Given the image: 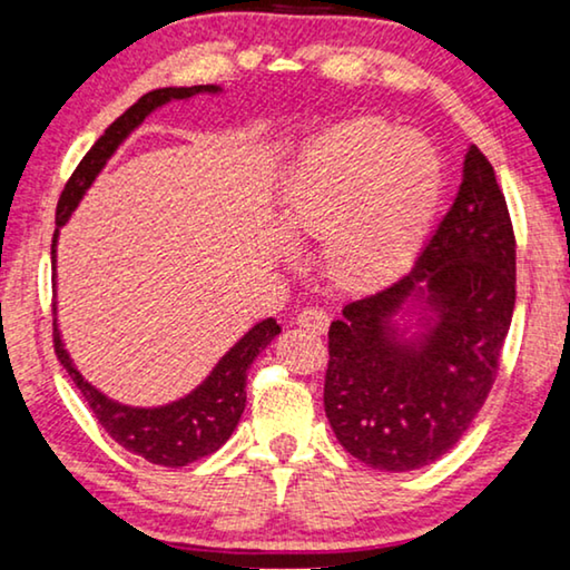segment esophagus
I'll return each instance as SVG.
<instances>
[{
  "instance_id": "1",
  "label": "esophagus",
  "mask_w": 570,
  "mask_h": 570,
  "mask_svg": "<svg viewBox=\"0 0 570 570\" xmlns=\"http://www.w3.org/2000/svg\"><path fill=\"white\" fill-rule=\"evenodd\" d=\"M327 323H331V317H327V312L320 307H304L299 315H296V325L304 327V331L315 333V335L325 333Z\"/></svg>"
}]
</instances>
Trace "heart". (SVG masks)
Wrapping results in <instances>:
<instances>
[{
  "instance_id": "obj_1",
  "label": "heart",
  "mask_w": 570,
  "mask_h": 570,
  "mask_svg": "<svg viewBox=\"0 0 570 570\" xmlns=\"http://www.w3.org/2000/svg\"><path fill=\"white\" fill-rule=\"evenodd\" d=\"M442 183V157L429 136L384 118H354L296 155L282 204L294 232L325 235L327 271L341 284L366 288L411 266Z\"/></svg>"
}]
</instances>
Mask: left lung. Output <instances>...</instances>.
Wrapping results in <instances>:
<instances>
[{
  "label": "left lung",
  "mask_w": 570,
  "mask_h": 570,
  "mask_svg": "<svg viewBox=\"0 0 570 570\" xmlns=\"http://www.w3.org/2000/svg\"><path fill=\"white\" fill-rule=\"evenodd\" d=\"M514 299L507 198L472 144L454 204L411 274L331 323L325 415L343 449L384 472L446 454L493 387Z\"/></svg>",
  "instance_id": "8db88e82"
}]
</instances>
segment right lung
Listing matches in <instances>:
<instances>
[{"label": "right lung", "instance_id": "obj_1", "mask_svg": "<svg viewBox=\"0 0 570 570\" xmlns=\"http://www.w3.org/2000/svg\"><path fill=\"white\" fill-rule=\"evenodd\" d=\"M219 95V85H194V87H163L151 90L134 102L121 118L106 128V134L92 144V149L82 157L77 170L71 173L63 194L56 206V232L51 243V266H53V286H56V243H59V229L69 222L71 212L82 202L87 188L92 186L108 159L116 155V149L128 139L134 128L144 124V118L155 114L157 108L167 106L173 100H190L194 95ZM56 309V307H53ZM282 327L274 317L261 320L224 354L216 366L208 372L206 380L173 403L139 407L126 405L108 397L95 384H90L79 374V368L71 362L69 351L63 348L59 323L53 317V348L59 362L67 368L71 382L77 384L87 403H90L95 419L100 426L116 439L128 452L144 456L151 464L163 468H186V464L202 460L219 449L232 431L237 429L239 415L245 411V382L247 368L255 362V356L268 346Z\"/></svg>", "mask_w": 570, "mask_h": 570}]
</instances>
